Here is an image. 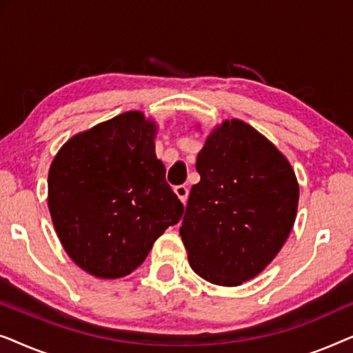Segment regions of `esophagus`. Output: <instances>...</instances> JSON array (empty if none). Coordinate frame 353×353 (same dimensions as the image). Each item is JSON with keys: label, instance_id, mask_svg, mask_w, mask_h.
I'll use <instances>...</instances> for the list:
<instances>
[{"label": "esophagus", "instance_id": "esophagus-1", "mask_svg": "<svg viewBox=\"0 0 353 353\" xmlns=\"http://www.w3.org/2000/svg\"><path fill=\"white\" fill-rule=\"evenodd\" d=\"M175 194L180 197V201L183 202V204H186L188 194H190V190H188L186 185H178V186H175Z\"/></svg>", "mask_w": 353, "mask_h": 353}]
</instances>
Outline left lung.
Returning a JSON list of instances; mask_svg holds the SVG:
<instances>
[{"label":"left lung","instance_id":"8db88e82","mask_svg":"<svg viewBox=\"0 0 353 353\" xmlns=\"http://www.w3.org/2000/svg\"><path fill=\"white\" fill-rule=\"evenodd\" d=\"M180 236L191 268L219 286L263 272L296 221L299 183L291 163L243 120H225L197 154Z\"/></svg>","mask_w":353,"mask_h":353}]
</instances>
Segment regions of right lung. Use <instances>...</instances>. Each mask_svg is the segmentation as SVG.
I'll return each instance as SVG.
<instances>
[{
	"instance_id": "right-lung-1",
	"label": "right lung",
	"mask_w": 353,
	"mask_h": 353,
	"mask_svg": "<svg viewBox=\"0 0 353 353\" xmlns=\"http://www.w3.org/2000/svg\"><path fill=\"white\" fill-rule=\"evenodd\" d=\"M156 123L139 110L75 134L48 175V207L69 257L96 278L127 276L183 204L156 157Z\"/></svg>"
}]
</instances>
